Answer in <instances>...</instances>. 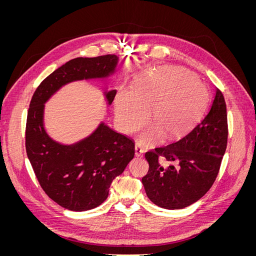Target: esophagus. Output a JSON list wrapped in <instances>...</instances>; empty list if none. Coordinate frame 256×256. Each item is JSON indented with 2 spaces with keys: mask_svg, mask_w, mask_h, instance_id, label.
<instances>
[{
  "mask_svg": "<svg viewBox=\"0 0 256 256\" xmlns=\"http://www.w3.org/2000/svg\"><path fill=\"white\" fill-rule=\"evenodd\" d=\"M134 150H136V154L138 157H142V156H143V152H144L142 143L136 142V148H134Z\"/></svg>",
  "mask_w": 256,
  "mask_h": 256,
  "instance_id": "obj_1",
  "label": "esophagus"
}]
</instances>
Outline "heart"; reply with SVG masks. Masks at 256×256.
Segmentation results:
<instances>
[{"label":"heart","mask_w":256,"mask_h":256,"mask_svg":"<svg viewBox=\"0 0 256 256\" xmlns=\"http://www.w3.org/2000/svg\"><path fill=\"white\" fill-rule=\"evenodd\" d=\"M206 92L194 76L182 68L166 67L146 74L132 90H120L115 99V118L126 134L140 129L148 118L154 120L140 136L145 144L161 140L164 132L175 138L184 134L203 111Z\"/></svg>","instance_id":"heart-1"}]
</instances>
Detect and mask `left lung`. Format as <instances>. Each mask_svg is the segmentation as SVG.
Returning a JSON list of instances; mask_svg holds the SVG:
<instances>
[{
  "mask_svg": "<svg viewBox=\"0 0 256 256\" xmlns=\"http://www.w3.org/2000/svg\"><path fill=\"white\" fill-rule=\"evenodd\" d=\"M228 113L222 92L216 88L210 106L180 140L145 154L150 164L142 184L154 204L182 209L196 203L212 188L228 145ZM160 156L178 166L162 167Z\"/></svg>",
  "mask_w": 256,
  "mask_h": 256,
  "instance_id": "8db88e82",
  "label": "left lung"
}]
</instances>
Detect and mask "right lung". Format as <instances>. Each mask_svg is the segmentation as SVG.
<instances>
[{"label":"right lung","mask_w":256,"mask_h":256,"mask_svg":"<svg viewBox=\"0 0 256 256\" xmlns=\"http://www.w3.org/2000/svg\"><path fill=\"white\" fill-rule=\"evenodd\" d=\"M118 62L114 54L74 58L49 74L30 100L26 128L28 158L46 194L68 210H90L104 202L113 180L134 158V142L102 122L82 141L60 144L44 130V104L69 82L106 78ZM115 95V90L106 92L108 104Z\"/></svg>","instance_id":"obj_1"}]
</instances>
